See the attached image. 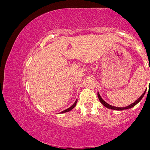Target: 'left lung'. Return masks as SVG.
Returning <instances> with one entry per match:
<instances>
[{
  "instance_id": "1",
  "label": "left lung",
  "mask_w": 150,
  "mask_h": 150,
  "mask_svg": "<svg viewBox=\"0 0 150 150\" xmlns=\"http://www.w3.org/2000/svg\"><path fill=\"white\" fill-rule=\"evenodd\" d=\"M145 92H146V90H145V92H143L142 95H141L139 98L137 99V100H136L133 103H132V104H130L128 105V106H126V107H114V106H112V105L108 104V103L105 102V101L103 100L102 98V97L100 96V94L98 92V99L99 100H100V102L102 103V104L104 105L105 107H107V108L108 109H113V110H116V111H122V110H126V109H131L132 107H133L135 106V105L139 103L140 101L141 100V99L143 98V97L144 96L145 94Z\"/></svg>"
}]
</instances>
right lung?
<instances>
[{"mask_svg": "<svg viewBox=\"0 0 150 150\" xmlns=\"http://www.w3.org/2000/svg\"><path fill=\"white\" fill-rule=\"evenodd\" d=\"M77 100H76L75 103L72 105V106L70 107H69V108H68L67 109H65L64 111H62V112H61V113H66V112H69V111H70L72 110V109H73V108H74V107L76 106V104H77Z\"/></svg>", "mask_w": 150, "mask_h": 150, "instance_id": "add662e5", "label": "right lung"}]
</instances>
